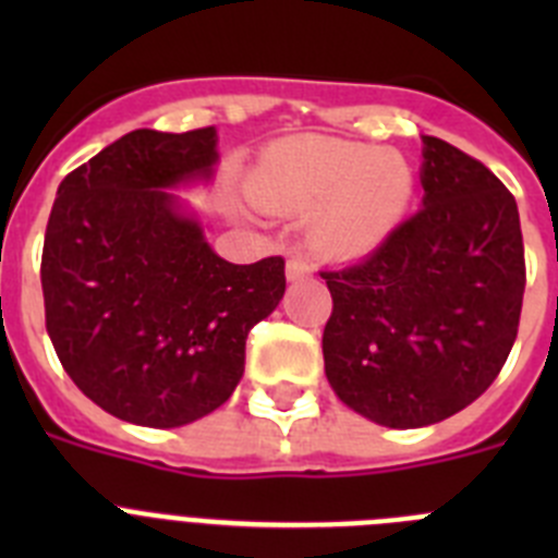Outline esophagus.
<instances>
[{
  "label": "esophagus",
  "instance_id": "esophagus-1",
  "mask_svg": "<svg viewBox=\"0 0 558 558\" xmlns=\"http://www.w3.org/2000/svg\"><path fill=\"white\" fill-rule=\"evenodd\" d=\"M307 276H310V265L304 263V259H299V256L288 259V279H290V282L307 279Z\"/></svg>",
  "mask_w": 558,
  "mask_h": 558
}]
</instances>
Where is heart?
Here are the masks:
<instances>
[{
  "mask_svg": "<svg viewBox=\"0 0 558 558\" xmlns=\"http://www.w3.org/2000/svg\"><path fill=\"white\" fill-rule=\"evenodd\" d=\"M265 209L307 211L310 240L322 254L352 259L386 243L413 201V170L397 150L335 136L284 140L251 181Z\"/></svg>",
  "mask_w": 558,
  "mask_h": 558,
  "instance_id": "heart-1",
  "label": "heart"
}]
</instances>
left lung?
I'll return each mask as SVG.
<instances>
[{
	"label": "left lung",
	"mask_w": 558,
	"mask_h": 558,
	"mask_svg": "<svg viewBox=\"0 0 558 558\" xmlns=\"http://www.w3.org/2000/svg\"><path fill=\"white\" fill-rule=\"evenodd\" d=\"M422 156V209L360 263L322 270L329 386L397 430L436 425L495 383L525 293L514 195L450 142L425 136Z\"/></svg>",
	"instance_id": "1"
}]
</instances>
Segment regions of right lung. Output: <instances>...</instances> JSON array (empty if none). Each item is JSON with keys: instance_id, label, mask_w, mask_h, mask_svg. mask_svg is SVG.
<instances>
[{"instance_id": "obj_1", "label": "right lung", "mask_w": 558, "mask_h": 558, "mask_svg": "<svg viewBox=\"0 0 558 558\" xmlns=\"http://www.w3.org/2000/svg\"><path fill=\"white\" fill-rule=\"evenodd\" d=\"M215 128L140 131L58 186L41 254L47 332L95 405L142 427H181L220 408L245 338L282 302L284 259H220L167 186L209 179Z\"/></svg>"}]
</instances>
